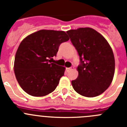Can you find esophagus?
Masks as SVG:
<instances>
[{"instance_id":"esophagus-1","label":"esophagus","mask_w":127,"mask_h":127,"mask_svg":"<svg viewBox=\"0 0 127 127\" xmlns=\"http://www.w3.org/2000/svg\"><path fill=\"white\" fill-rule=\"evenodd\" d=\"M74 69V67H69V68H66V70H67V72H69L70 70H72Z\"/></svg>"}]
</instances>
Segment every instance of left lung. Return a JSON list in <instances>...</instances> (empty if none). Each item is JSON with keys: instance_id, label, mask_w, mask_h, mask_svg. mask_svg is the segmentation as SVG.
<instances>
[{"instance_id": "8db88e82", "label": "left lung", "mask_w": 127, "mask_h": 127, "mask_svg": "<svg viewBox=\"0 0 127 127\" xmlns=\"http://www.w3.org/2000/svg\"><path fill=\"white\" fill-rule=\"evenodd\" d=\"M77 50L80 64L77 79L72 81L76 92L86 97L102 94L111 83L115 61L111 48L100 33L91 28L67 31Z\"/></svg>"}]
</instances>
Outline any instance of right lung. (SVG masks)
Returning a JSON list of instances; mask_svg holds the SVG:
<instances>
[{
	"label": "right lung",
	"instance_id": "right-lung-1",
	"mask_svg": "<svg viewBox=\"0 0 127 127\" xmlns=\"http://www.w3.org/2000/svg\"><path fill=\"white\" fill-rule=\"evenodd\" d=\"M69 40L64 31L41 30L20 43L15 55L14 70L22 89L30 95L42 97L53 92L64 75V67L51 63L59 46Z\"/></svg>",
	"mask_w": 127,
	"mask_h": 127
}]
</instances>
